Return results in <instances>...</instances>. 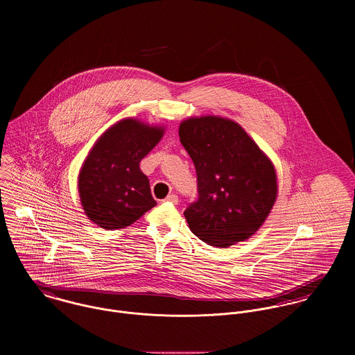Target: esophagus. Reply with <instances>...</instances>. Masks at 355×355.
Segmentation results:
<instances>
[{
    "instance_id": "esophagus-1",
    "label": "esophagus",
    "mask_w": 355,
    "mask_h": 355,
    "mask_svg": "<svg viewBox=\"0 0 355 355\" xmlns=\"http://www.w3.org/2000/svg\"><path fill=\"white\" fill-rule=\"evenodd\" d=\"M164 202H169L172 203V205H178V203H179V198H178V196H175V194H171V196H168V197L164 200Z\"/></svg>"
}]
</instances>
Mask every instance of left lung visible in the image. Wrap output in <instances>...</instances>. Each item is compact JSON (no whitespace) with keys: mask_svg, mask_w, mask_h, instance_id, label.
Listing matches in <instances>:
<instances>
[{"mask_svg":"<svg viewBox=\"0 0 355 355\" xmlns=\"http://www.w3.org/2000/svg\"><path fill=\"white\" fill-rule=\"evenodd\" d=\"M179 137L197 171L200 198L184 210L193 234L216 248L252 238L277 198L270 158L241 124L221 116L184 119Z\"/></svg>","mask_w":355,"mask_h":355,"instance_id":"left-lung-1","label":"left lung"}]
</instances>
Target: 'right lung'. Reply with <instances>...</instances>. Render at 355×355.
<instances>
[{
    "label": "right lung",
    "mask_w": 355,
    "mask_h": 355,
    "mask_svg": "<svg viewBox=\"0 0 355 355\" xmlns=\"http://www.w3.org/2000/svg\"><path fill=\"white\" fill-rule=\"evenodd\" d=\"M164 132L161 125L125 117L96 141L78 176L82 207L92 223L107 231L121 230L157 205L139 162Z\"/></svg>",
    "instance_id": "obj_1"
}]
</instances>
